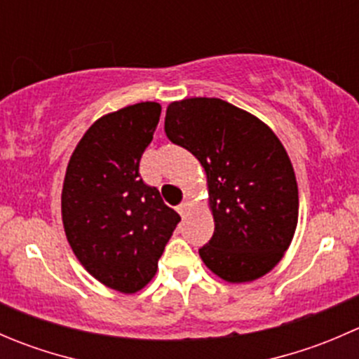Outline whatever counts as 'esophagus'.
I'll return each mask as SVG.
<instances>
[{
	"mask_svg": "<svg viewBox=\"0 0 359 359\" xmlns=\"http://www.w3.org/2000/svg\"><path fill=\"white\" fill-rule=\"evenodd\" d=\"M189 206H191L189 201H182L179 206H177V212L180 213V217H186V213L189 212Z\"/></svg>",
	"mask_w": 359,
	"mask_h": 359,
	"instance_id": "esophagus-1",
	"label": "esophagus"
}]
</instances>
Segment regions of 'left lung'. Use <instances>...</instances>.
Listing matches in <instances>:
<instances>
[{
  "label": "left lung",
  "instance_id": "1",
  "mask_svg": "<svg viewBox=\"0 0 359 359\" xmlns=\"http://www.w3.org/2000/svg\"><path fill=\"white\" fill-rule=\"evenodd\" d=\"M165 133L206 172L215 231L200 248L217 276L243 283L269 273L290 247L299 217L293 166L273 130L220 99L172 102Z\"/></svg>",
  "mask_w": 359,
  "mask_h": 359
}]
</instances>
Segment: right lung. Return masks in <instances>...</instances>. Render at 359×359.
<instances>
[{
    "mask_svg": "<svg viewBox=\"0 0 359 359\" xmlns=\"http://www.w3.org/2000/svg\"><path fill=\"white\" fill-rule=\"evenodd\" d=\"M161 106L140 102L93 123L69 159L64 229L72 252L106 287L133 293L156 274L180 215L139 173Z\"/></svg>",
    "mask_w": 359,
    "mask_h": 359,
    "instance_id": "obj_1",
    "label": "right lung"
}]
</instances>
